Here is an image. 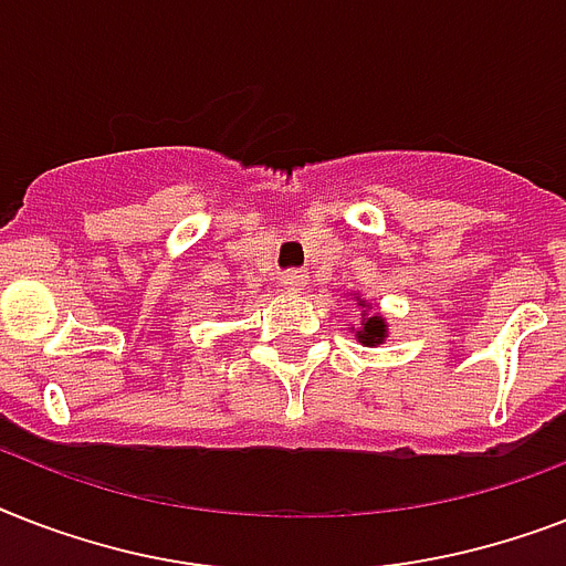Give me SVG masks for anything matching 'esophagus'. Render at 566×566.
I'll return each mask as SVG.
<instances>
[{
    "label": "esophagus",
    "mask_w": 566,
    "mask_h": 566,
    "mask_svg": "<svg viewBox=\"0 0 566 566\" xmlns=\"http://www.w3.org/2000/svg\"><path fill=\"white\" fill-rule=\"evenodd\" d=\"M282 287L291 293H302L308 287V275L300 273V270H291V273H282Z\"/></svg>",
    "instance_id": "1"
}]
</instances>
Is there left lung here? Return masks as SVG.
Returning <instances> with one entry per match:
<instances>
[{
    "instance_id": "1",
    "label": "left lung",
    "mask_w": 566,
    "mask_h": 566,
    "mask_svg": "<svg viewBox=\"0 0 566 566\" xmlns=\"http://www.w3.org/2000/svg\"><path fill=\"white\" fill-rule=\"evenodd\" d=\"M358 305H364V302L358 300ZM355 337H358V344L364 346L385 344V337H387L385 317H378V314H361V328L355 332Z\"/></svg>"
}]
</instances>
